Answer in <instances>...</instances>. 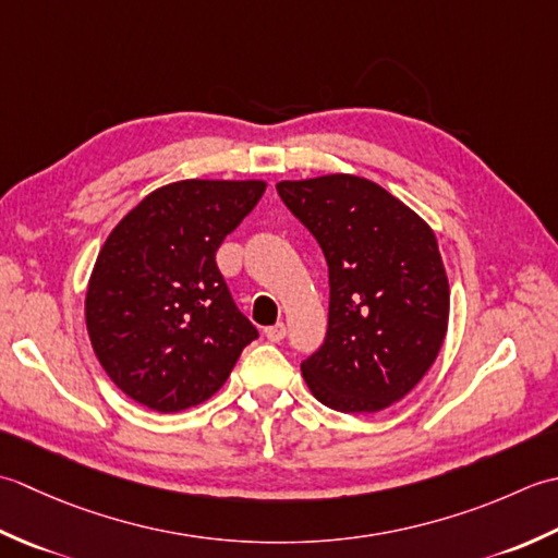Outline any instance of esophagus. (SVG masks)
<instances>
[{
	"label": "esophagus",
	"mask_w": 558,
	"mask_h": 558,
	"mask_svg": "<svg viewBox=\"0 0 558 558\" xmlns=\"http://www.w3.org/2000/svg\"><path fill=\"white\" fill-rule=\"evenodd\" d=\"M265 337L269 339V342H275V344H279L283 337H287V325L283 323H277V325H271V327H267L265 329Z\"/></svg>",
	"instance_id": "esophagus-1"
}]
</instances>
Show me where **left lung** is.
<instances>
[{
    "instance_id": "1",
    "label": "left lung",
    "mask_w": 558,
    "mask_h": 558,
    "mask_svg": "<svg viewBox=\"0 0 558 558\" xmlns=\"http://www.w3.org/2000/svg\"><path fill=\"white\" fill-rule=\"evenodd\" d=\"M279 197L329 267L325 344L301 363L311 392L344 414L388 409L434 366L450 287L430 226L368 178L281 180Z\"/></svg>"
}]
</instances>
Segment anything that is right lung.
Returning a JSON list of instances; mask_svg holds the SVG:
<instances>
[{
    "mask_svg": "<svg viewBox=\"0 0 558 558\" xmlns=\"http://www.w3.org/2000/svg\"><path fill=\"white\" fill-rule=\"evenodd\" d=\"M265 190V180H178L110 231L88 279L86 329L134 402L161 414L202 404L257 337L214 257Z\"/></svg>",
    "mask_w": 558,
    "mask_h": 558,
    "instance_id": "add662e5",
    "label": "right lung"
}]
</instances>
